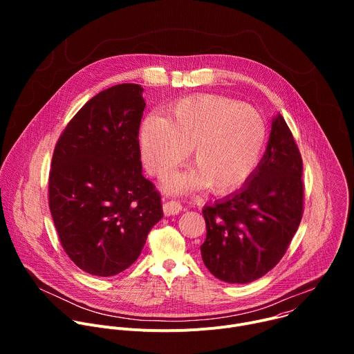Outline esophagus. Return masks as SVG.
<instances>
[{"label":"esophagus","instance_id":"1","mask_svg":"<svg viewBox=\"0 0 354 354\" xmlns=\"http://www.w3.org/2000/svg\"><path fill=\"white\" fill-rule=\"evenodd\" d=\"M162 210H164V214L167 217L169 216H175V214H179V212L182 210V205L179 203V201H167V203L162 206Z\"/></svg>","mask_w":354,"mask_h":354}]
</instances>
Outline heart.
<instances>
[{"label": "heart", "mask_w": 354, "mask_h": 354, "mask_svg": "<svg viewBox=\"0 0 354 354\" xmlns=\"http://www.w3.org/2000/svg\"><path fill=\"white\" fill-rule=\"evenodd\" d=\"M266 140V122L257 109L214 95L183 97L167 118L149 113L138 136L142 161L158 176L179 167L193 148L196 168L168 175L164 189L169 193L238 189L258 168Z\"/></svg>", "instance_id": "heart-1"}]
</instances>
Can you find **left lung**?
Returning <instances> with one entry per match:
<instances>
[{"instance_id":"obj_1","label":"left lung","mask_w":354,"mask_h":354,"mask_svg":"<svg viewBox=\"0 0 354 354\" xmlns=\"http://www.w3.org/2000/svg\"><path fill=\"white\" fill-rule=\"evenodd\" d=\"M302 160L280 113L272 119L265 154L243 186L205 206L201 259L217 279L245 284L283 258L302 216Z\"/></svg>"}]
</instances>
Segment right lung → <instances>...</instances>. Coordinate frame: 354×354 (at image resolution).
Returning a JSON list of instances; mask_svg holds the SVG:
<instances>
[{
	"label": "right lung",
	"mask_w": 354,
	"mask_h": 354,
	"mask_svg": "<svg viewBox=\"0 0 354 354\" xmlns=\"http://www.w3.org/2000/svg\"><path fill=\"white\" fill-rule=\"evenodd\" d=\"M142 92L138 84L99 92L55 148L50 212L68 258L93 276H115L134 263L162 218L161 197L140 160Z\"/></svg>",
	"instance_id": "right-lung-1"
}]
</instances>
